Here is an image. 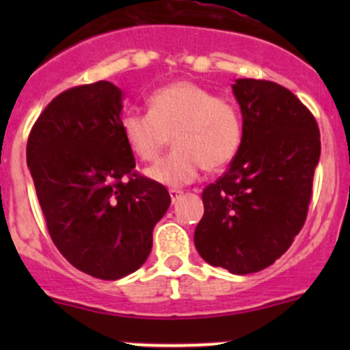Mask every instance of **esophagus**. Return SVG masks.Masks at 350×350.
Instances as JSON below:
<instances>
[{
    "instance_id": "1",
    "label": "esophagus",
    "mask_w": 350,
    "mask_h": 350,
    "mask_svg": "<svg viewBox=\"0 0 350 350\" xmlns=\"http://www.w3.org/2000/svg\"><path fill=\"white\" fill-rule=\"evenodd\" d=\"M169 195H171V200H172V203H176V201H178L179 198H181V195H183V189H178V188H171V189H169Z\"/></svg>"
}]
</instances>
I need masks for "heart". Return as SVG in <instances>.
Instances as JSON below:
<instances>
[{
  "instance_id": "b5f03b06",
  "label": "heart",
  "mask_w": 350,
  "mask_h": 350,
  "mask_svg": "<svg viewBox=\"0 0 350 350\" xmlns=\"http://www.w3.org/2000/svg\"><path fill=\"white\" fill-rule=\"evenodd\" d=\"M120 130L129 149L144 162L161 155L171 133L174 149L147 169L152 181L165 186L188 185L203 167H225L242 142L237 107L186 79L154 90L149 111H126L120 120Z\"/></svg>"
}]
</instances>
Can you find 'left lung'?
I'll list each match as a JSON object with an SVG mask.
<instances>
[{
    "mask_svg": "<svg viewBox=\"0 0 350 350\" xmlns=\"http://www.w3.org/2000/svg\"><path fill=\"white\" fill-rule=\"evenodd\" d=\"M242 142L224 176L203 189L195 245L234 274L266 269L291 247L308 215L320 130L315 116L273 81L237 79Z\"/></svg>",
    "mask_w": 350,
    "mask_h": 350,
    "instance_id": "obj_1",
    "label": "left lung"
}]
</instances>
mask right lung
<instances>
[{
    "mask_svg": "<svg viewBox=\"0 0 350 350\" xmlns=\"http://www.w3.org/2000/svg\"><path fill=\"white\" fill-rule=\"evenodd\" d=\"M122 91L108 81L62 91L33 123L27 162L49 235L76 269L113 281L139 269L171 204L135 171L120 130Z\"/></svg>",
    "mask_w": 350,
    "mask_h": 350,
    "instance_id": "obj_1",
    "label": "right lung"
}]
</instances>
